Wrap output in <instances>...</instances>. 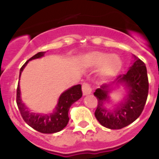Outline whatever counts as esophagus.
I'll use <instances>...</instances> for the list:
<instances>
[{
    "instance_id": "34e87169",
    "label": "esophagus",
    "mask_w": 159,
    "mask_h": 159,
    "mask_svg": "<svg viewBox=\"0 0 159 159\" xmlns=\"http://www.w3.org/2000/svg\"><path fill=\"white\" fill-rule=\"evenodd\" d=\"M82 91H83V94H84V95H90V94H92V88H91L90 84H88V83H84V84H83Z\"/></svg>"
}]
</instances>
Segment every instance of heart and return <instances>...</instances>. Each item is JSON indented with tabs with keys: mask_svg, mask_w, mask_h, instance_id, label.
Wrapping results in <instances>:
<instances>
[{
	"mask_svg": "<svg viewBox=\"0 0 159 159\" xmlns=\"http://www.w3.org/2000/svg\"><path fill=\"white\" fill-rule=\"evenodd\" d=\"M84 62L90 67H99V74L103 79L111 78L117 75L123 66V61L119 55L101 51L92 52L85 55Z\"/></svg>",
	"mask_w": 159,
	"mask_h": 159,
	"instance_id": "obj_1",
	"label": "heart"
}]
</instances>
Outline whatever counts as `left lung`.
<instances>
[{"label": "left lung", "mask_w": 159, "mask_h": 159, "mask_svg": "<svg viewBox=\"0 0 159 159\" xmlns=\"http://www.w3.org/2000/svg\"><path fill=\"white\" fill-rule=\"evenodd\" d=\"M133 59L126 74L119 75L112 84H102L94 92L98 99L95 118L107 128L116 130L127 127L139 117L145 106L149 89L147 67L134 55ZM121 86L126 95L121 101L113 104L110 94L115 87Z\"/></svg>", "instance_id": "8db88e82"}]
</instances>
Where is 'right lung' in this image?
<instances>
[{"label":"right lung","instance_id":"1","mask_svg":"<svg viewBox=\"0 0 159 159\" xmlns=\"http://www.w3.org/2000/svg\"><path fill=\"white\" fill-rule=\"evenodd\" d=\"M45 54V52H38L35 56L26 61L20 70L19 83L16 91V103L19 108L21 116L25 122L29 126L43 134H52L62 130L67 125L69 121L68 112L71 105L82 97V90L80 84L64 91L59 97L57 104L52 113H35L31 111L21 99V92L20 88V78L25 67L27 66L30 60L40 59Z\"/></svg>","mask_w":159,"mask_h":159}]
</instances>
